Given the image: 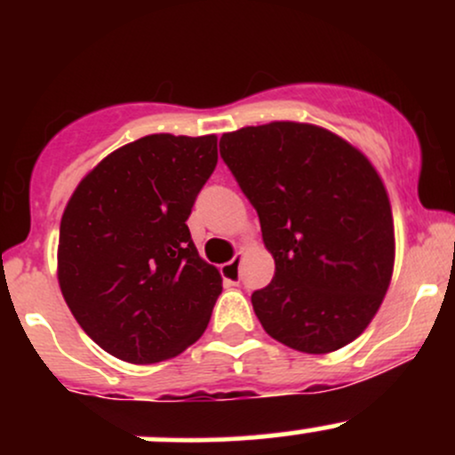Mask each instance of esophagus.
<instances>
[{
    "label": "esophagus",
    "instance_id": "esophagus-1",
    "mask_svg": "<svg viewBox=\"0 0 455 455\" xmlns=\"http://www.w3.org/2000/svg\"><path fill=\"white\" fill-rule=\"evenodd\" d=\"M242 260H243L242 254H237L233 260H228V263L222 265L220 274L224 282H228V284H239V282H242V269H239L242 267Z\"/></svg>",
    "mask_w": 455,
    "mask_h": 455
}]
</instances>
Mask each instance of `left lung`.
Segmentation results:
<instances>
[{
    "label": "left lung",
    "instance_id": "1",
    "mask_svg": "<svg viewBox=\"0 0 455 455\" xmlns=\"http://www.w3.org/2000/svg\"><path fill=\"white\" fill-rule=\"evenodd\" d=\"M220 156L259 213L274 280L252 293L274 340L323 355L370 325L394 271L387 190L351 143L312 124L222 134Z\"/></svg>",
    "mask_w": 455,
    "mask_h": 455
}]
</instances>
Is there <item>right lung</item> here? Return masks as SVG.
I'll list each match as a JSON object with an SVG mask.
<instances>
[{"label": "right lung", "instance_id": "add662e5", "mask_svg": "<svg viewBox=\"0 0 455 455\" xmlns=\"http://www.w3.org/2000/svg\"><path fill=\"white\" fill-rule=\"evenodd\" d=\"M216 162V134H149L108 154L68 201L61 295L83 331L122 362L171 359L207 329L222 278L198 257L186 220Z\"/></svg>", "mask_w": 455, "mask_h": 455}]
</instances>
